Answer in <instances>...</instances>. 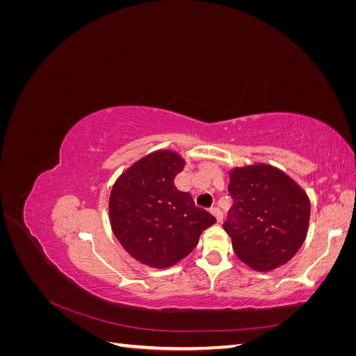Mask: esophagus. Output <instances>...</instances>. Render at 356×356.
<instances>
[{"instance_id": "obj_1", "label": "esophagus", "mask_w": 356, "mask_h": 356, "mask_svg": "<svg viewBox=\"0 0 356 356\" xmlns=\"http://www.w3.org/2000/svg\"><path fill=\"white\" fill-rule=\"evenodd\" d=\"M211 212H212L213 217L217 218V221H218V222H221V220H222V213H221V211H220L218 208H211Z\"/></svg>"}]
</instances>
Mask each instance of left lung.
Instances as JSON below:
<instances>
[{"label":"left lung","instance_id":"obj_1","mask_svg":"<svg viewBox=\"0 0 356 356\" xmlns=\"http://www.w3.org/2000/svg\"><path fill=\"white\" fill-rule=\"evenodd\" d=\"M233 207L224 230L236 255L255 272H272L293 258L309 230L307 193L267 163L229 170Z\"/></svg>","mask_w":356,"mask_h":356}]
</instances>
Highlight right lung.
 Masks as SVG:
<instances>
[{
	"mask_svg": "<svg viewBox=\"0 0 356 356\" xmlns=\"http://www.w3.org/2000/svg\"><path fill=\"white\" fill-rule=\"evenodd\" d=\"M186 160L172 149H159L129 166L114 182L108 202L115 238L136 261L168 268L186 258L203 230L215 224L174 181Z\"/></svg>",
	"mask_w": 356,
	"mask_h": 356,
	"instance_id": "add662e5",
	"label": "right lung"
}]
</instances>
